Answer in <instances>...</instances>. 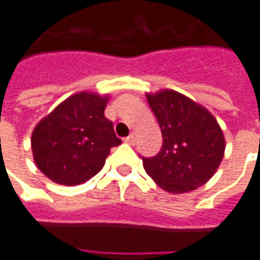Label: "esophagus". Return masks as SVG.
Here are the masks:
<instances>
[{"mask_svg": "<svg viewBox=\"0 0 260 260\" xmlns=\"http://www.w3.org/2000/svg\"><path fill=\"white\" fill-rule=\"evenodd\" d=\"M127 144H130V146H133L134 143H136V136L134 134H130V136H127L126 139H124Z\"/></svg>", "mask_w": 260, "mask_h": 260, "instance_id": "1", "label": "esophagus"}]
</instances>
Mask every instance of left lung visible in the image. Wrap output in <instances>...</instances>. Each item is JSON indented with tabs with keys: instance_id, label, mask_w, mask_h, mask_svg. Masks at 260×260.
I'll return each mask as SVG.
<instances>
[{
	"instance_id": "obj_1",
	"label": "left lung",
	"mask_w": 260,
	"mask_h": 260,
	"mask_svg": "<svg viewBox=\"0 0 260 260\" xmlns=\"http://www.w3.org/2000/svg\"><path fill=\"white\" fill-rule=\"evenodd\" d=\"M158 121L162 146L154 157H141L157 185L171 194L201 187L215 174L225 151L222 130L214 116L174 90L147 94Z\"/></svg>"
}]
</instances>
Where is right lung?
I'll list each match as a JSON object with an SVG mask.
<instances>
[{
    "mask_svg": "<svg viewBox=\"0 0 260 260\" xmlns=\"http://www.w3.org/2000/svg\"><path fill=\"white\" fill-rule=\"evenodd\" d=\"M107 98L82 92L62 102L32 133L37 167L52 181L78 185L105 166L110 148L121 140L105 117Z\"/></svg>",
    "mask_w": 260,
    "mask_h": 260,
    "instance_id": "1",
    "label": "right lung"
}]
</instances>
